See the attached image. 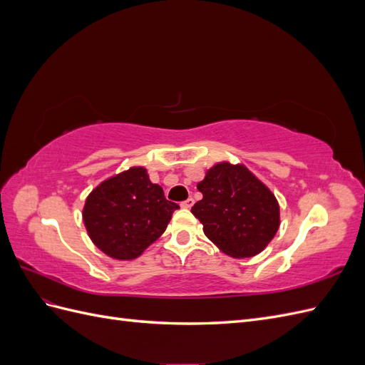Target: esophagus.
<instances>
[{"label":"esophagus","instance_id":"34e87169","mask_svg":"<svg viewBox=\"0 0 365 365\" xmlns=\"http://www.w3.org/2000/svg\"><path fill=\"white\" fill-rule=\"evenodd\" d=\"M193 202H195L193 197H189V200H185V201L181 202V207H182V208H190V207L193 205Z\"/></svg>","mask_w":365,"mask_h":365}]
</instances>
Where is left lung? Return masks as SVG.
Wrapping results in <instances>:
<instances>
[{"instance_id":"8db88e82","label":"left lung","mask_w":365,"mask_h":365,"mask_svg":"<svg viewBox=\"0 0 365 365\" xmlns=\"http://www.w3.org/2000/svg\"><path fill=\"white\" fill-rule=\"evenodd\" d=\"M202 200L192 207L205 236L236 259L267 247L280 225L279 202L244 165L219 163L197 182Z\"/></svg>"}]
</instances>
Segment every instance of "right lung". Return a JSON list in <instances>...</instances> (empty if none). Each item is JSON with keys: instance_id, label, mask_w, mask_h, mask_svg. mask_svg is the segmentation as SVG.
I'll return each instance as SVG.
<instances>
[{"instance_id": "obj_1", "label": "right lung", "mask_w": 365, "mask_h": 365, "mask_svg": "<svg viewBox=\"0 0 365 365\" xmlns=\"http://www.w3.org/2000/svg\"><path fill=\"white\" fill-rule=\"evenodd\" d=\"M178 208L150 182L146 169L132 168L96 187L86 197L83 222L97 248L130 260L164 233Z\"/></svg>"}]
</instances>
